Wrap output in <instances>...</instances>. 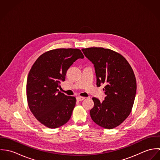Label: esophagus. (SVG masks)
Here are the masks:
<instances>
[{
    "mask_svg": "<svg viewBox=\"0 0 160 160\" xmlns=\"http://www.w3.org/2000/svg\"><path fill=\"white\" fill-rule=\"evenodd\" d=\"M84 99H85V97H76V100H77L78 102L82 101V100H84Z\"/></svg>",
    "mask_w": 160,
    "mask_h": 160,
    "instance_id": "obj_1",
    "label": "esophagus"
}]
</instances>
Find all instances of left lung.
<instances>
[{"mask_svg": "<svg viewBox=\"0 0 160 160\" xmlns=\"http://www.w3.org/2000/svg\"><path fill=\"white\" fill-rule=\"evenodd\" d=\"M82 51L94 65L97 87L105 86L102 102L92 98V119L102 128L113 129L128 117L134 105L137 84L133 69L122 55L112 50L90 47Z\"/></svg>", "mask_w": 160, "mask_h": 160, "instance_id": "1", "label": "left lung"}]
</instances>
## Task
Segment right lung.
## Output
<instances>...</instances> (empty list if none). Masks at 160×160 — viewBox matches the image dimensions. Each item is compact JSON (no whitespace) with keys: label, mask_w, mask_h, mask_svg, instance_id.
I'll list each match as a JSON object with an SVG mask.
<instances>
[{"label":"right lung","mask_w":160,"mask_h":160,"mask_svg":"<svg viewBox=\"0 0 160 160\" xmlns=\"http://www.w3.org/2000/svg\"><path fill=\"white\" fill-rule=\"evenodd\" d=\"M84 55L78 48H57L47 51L36 60L26 83L28 104L31 113L43 125L51 129L66 124L76 105L74 97L59 91L67 70Z\"/></svg>","instance_id":"add662e5"}]
</instances>
